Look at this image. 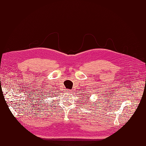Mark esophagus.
Listing matches in <instances>:
<instances>
[{"instance_id": "34e87169", "label": "esophagus", "mask_w": 146, "mask_h": 146, "mask_svg": "<svg viewBox=\"0 0 146 146\" xmlns=\"http://www.w3.org/2000/svg\"><path fill=\"white\" fill-rule=\"evenodd\" d=\"M68 92H70V90H68Z\"/></svg>"}]
</instances>
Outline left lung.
Listing matches in <instances>:
<instances>
[{
  "instance_id": "8db88e82",
  "label": "left lung",
  "mask_w": 146,
  "mask_h": 146,
  "mask_svg": "<svg viewBox=\"0 0 146 146\" xmlns=\"http://www.w3.org/2000/svg\"><path fill=\"white\" fill-rule=\"evenodd\" d=\"M86 98H87V97H86Z\"/></svg>"
}]
</instances>
